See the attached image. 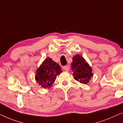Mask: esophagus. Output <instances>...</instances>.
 Returning a JSON list of instances; mask_svg holds the SVG:
<instances>
[{
  "label": "esophagus",
  "instance_id": "esophagus-1",
  "mask_svg": "<svg viewBox=\"0 0 123 123\" xmlns=\"http://www.w3.org/2000/svg\"><path fill=\"white\" fill-rule=\"evenodd\" d=\"M63 68L64 70L66 71H68L69 70H70L68 66H65L63 67Z\"/></svg>",
  "mask_w": 123,
  "mask_h": 123
}]
</instances>
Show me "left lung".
I'll list each match as a JSON object with an SVG mask.
<instances>
[{
	"label": "left lung",
	"instance_id": "left-lung-1",
	"mask_svg": "<svg viewBox=\"0 0 123 123\" xmlns=\"http://www.w3.org/2000/svg\"><path fill=\"white\" fill-rule=\"evenodd\" d=\"M71 70L74 79L81 84H87L93 76L91 67L82 56L75 55L72 58Z\"/></svg>",
	"mask_w": 123,
	"mask_h": 123
}]
</instances>
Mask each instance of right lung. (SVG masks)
<instances>
[{"instance_id":"add662e5","label":"right lung","mask_w":123,"mask_h":123,"mask_svg":"<svg viewBox=\"0 0 123 123\" xmlns=\"http://www.w3.org/2000/svg\"><path fill=\"white\" fill-rule=\"evenodd\" d=\"M62 72L60 65L47 57L36 71L35 80L41 87L49 89L54 84L57 75Z\"/></svg>"}]
</instances>
